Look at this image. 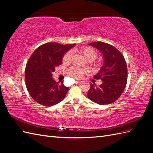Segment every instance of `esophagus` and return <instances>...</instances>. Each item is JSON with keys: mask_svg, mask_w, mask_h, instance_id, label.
Masks as SVG:
<instances>
[{"mask_svg": "<svg viewBox=\"0 0 153 153\" xmlns=\"http://www.w3.org/2000/svg\"><path fill=\"white\" fill-rule=\"evenodd\" d=\"M80 81H79V80H76L75 83H76V84H79V83H80Z\"/></svg>", "mask_w": 153, "mask_h": 153, "instance_id": "1", "label": "esophagus"}]
</instances>
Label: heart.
<instances>
[{
  "label": "heart",
  "mask_w": 153,
  "mask_h": 153,
  "mask_svg": "<svg viewBox=\"0 0 153 153\" xmlns=\"http://www.w3.org/2000/svg\"><path fill=\"white\" fill-rule=\"evenodd\" d=\"M80 52L83 54L85 58L89 61H92L98 56L97 51L91 47H84L79 49ZM72 52L71 51H68L62 57V61L64 63H69L71 60ZM66 73L68 75L75 79H79L84 73H87V70L83 69H78L75 67H72L67 69Z\"/></svg>",
  "instance_id": "obj_1"
}]
</instances>
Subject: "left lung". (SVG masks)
<instances>
[{"mask_svg":"<svg viewBox=\"0 0 153 153\" xmlns=\"http://www.w3.org/2000/svg\"><path fill=\"white\" fill-rule=\"evenodd\" d=\"M89 45L99 50L103 54L104 64L94 78L101 80L102 84L96 86L91 83L87 92L88 98L101 105L114 103L123 92L126 85L128 69L124 56L114 46L101 41L89 43Z\"/></svg>","mask_w":153,"mask_h":153,"instance_id":"obj_1","label":"left lung"}]
</instances>
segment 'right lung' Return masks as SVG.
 <instances>
[{
  "label": "right lung",
  "mask_w": 153,
  "mask_h": 153,
  "mask_svg": "<svg viewBox=\"0 0 153 153\" xmlns=\"http://www.w3.org/2000/svg\"><path fill=\"white\" fill-rule=\"evenodd\" d=\"M75 45L47 43L31 55L26 64L25 84L29 94L38 103L50 106L65 98L69 88L64 85L63 81L61 84L55 82L52 73L62 64L64 54Z\"/></svg>",
  "instance_id": "1"
}]
</instances>
